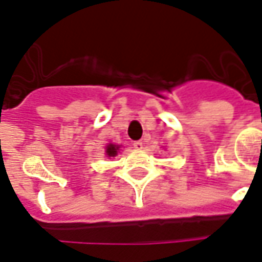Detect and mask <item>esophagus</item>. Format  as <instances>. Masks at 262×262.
<instances>
[{
	"mask_svg": "<svg viewBox=\"0 0 262 262\" xmlns=\"http://www.w3.org/2000/svg\"><path fill=\"white\" fill-rule=\"evenodd\" d=\"M133 148H135V150H141V148H143V143H141V141H135V143H133Z\"/></svg>",
	"mask_w": 262,
	"mask_h": 262,
	"instance_id": "esophagus-1",
	"label": "esophagus"
}]
</instances>
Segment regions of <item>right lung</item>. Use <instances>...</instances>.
Instances as JSON below:
<instances>
[{"instance_id": "right-lung-1", "label": "right lung", "mask_w": 262, "mask_h": 262, "mask_svg": "<svg viewBox=\"0 0 262 262\" xmlns=\"http://www.w3.org/2000/svg\"><path fill=\"white\" fill-rule=\"evenodd\" d=\"M105 148H106L105 150L106 157H115L118 156V152H119V148H121V147L116 146V144H108Z\"/></svg>"}]
</instances>
